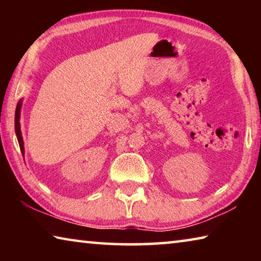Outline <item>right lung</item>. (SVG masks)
<instances>
[{
    "mask_svg": "<svg viewBox=\"0 0 261 261\" xmlns=\"http://www.w3.org/2000/svg\"><path fill=\"white\" fill-rule=\"evenodd\" d=\"M20 108H21V100H19V102L17 103V108H16V114H15V130H16L17 139H18V143H19V147H20L21 154H23V155H24V141H23V137H21L20 123H19V118H20Z\"/></svg>",
    "mask_w": 261,
    "mask_h": 261,
    "instance_id": "1",
    "label": "right lung"
}]
</instances>
